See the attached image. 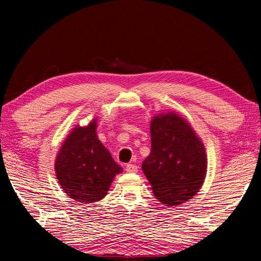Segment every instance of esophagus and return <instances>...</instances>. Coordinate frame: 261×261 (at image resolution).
I'll list each match as a JSON object with an SVG mask.
<instances>
[{
	"label": "esophagus",
	"instance_id": "34e87169",
	"mask_svg": "<svg viewBox=\"0 0 261 261\" xmlns=\"http://www.w3.org/2000/svg\"><path fill=\"white\" fill-rule=\"evenodd\" d=\"M125 170L127 171V173L136 174L137 171H138V167H137L136 165H134V163H129V165H126Z\"/></svg>",
	"mask_w": 261,
	"mask_h": 261
}]
</instances>
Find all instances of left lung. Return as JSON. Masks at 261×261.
<instances>
[{
    "label": "left lung",
    "mask_w": 261,
    "mask_h": 261,
    "mask_svg": "<svg viewBox=\"0 0 261 261\" xmlns=\"http://www.w3.org/2000/svg\"><path fill=\"white\" fill-rule=\"evenodd\" d=\"M151 153L141 169L156 199L166 206L183 204L199 192L207 174L204 143L176 112L154 115Z\"/></svg>",
    "instance_id": "left-lung-1"
}]
</instances>
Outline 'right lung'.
I'll return each mask as SVG.
<instances>
[{"mask_svg": "<svg viewBox=\"0 0 261 261\" xmlns=\"http://www.w3.org/2000/svg\"><path fill=\"white\" fill-rule=\"evenodd\" d=\"M96 126L98 117L86 126H74L55 159V174L61 188L71 199L83 204L102 199L115 176L123 171L99 140Z\"/></svg>", "mask_w": 261, "mask_h": 261, "instance_id": "add662e5", "label": "right lung"}]
</instances>
